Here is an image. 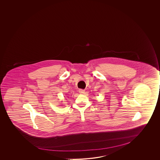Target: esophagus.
I'll use <instances>...</instances> for the list:
<instances>
[{"instance_id": "obj_1", "label": "esophagus", "mask_w": 160, "mask_h": 160, "mask_svg": "<svg viewBox=\"0 0 160 160\" xmlns=\"http://www.w3.org/2000/svg\"><path fill=\"white\" fill-rule=\"evenodd\" d=\"M79 92L80 94H84V92H85V90H83V89H79Z\"/></svg>"}]
</instances>
